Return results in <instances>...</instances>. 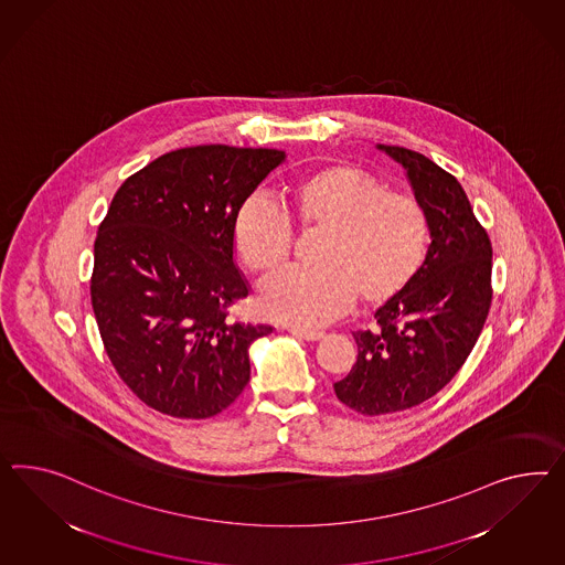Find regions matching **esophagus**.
I'll use <instances>...</instances> for the list:
<instances>
[{"label":"esophagus","instance_id":"obj_1","mask_svg":"<svg viewBox=\"0 0 565 565\" xmlns=\"http://www.w3.org/2000/svg\"><path fill=\"white\" fill-rule=\"evenodd\" d=\"M288 331H290L291 335L300 337V339H306V341H319L322 339V331H315V329H300V327H288Z\"/></svg>","mask_w":565,"mask_h":565}]
</instances>
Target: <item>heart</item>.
<instances>
[{
    "instance_id": "heart-1",
    "label": "heart",
    "mask_w": 565,
    "mask_h": 565,
    "mask_svg": "<svg viewBox=\"0 0 565 565\" xmlns=\"http://www.w3.org/2000/svg\"><path fill=\"white\" fill-rule=\"evenodd\" d=\"M291 210L302 230L322 238L317 269H290L263 286L260 302L277 319L319 327L341 317L355 296L364 305L384 302L412 281L426 255L424 205L355 168H322L296 189ZM232 243L250 274L271 275L290 259L294 230L257 191L234 215Z\"/></svg>"
}]
</instances>
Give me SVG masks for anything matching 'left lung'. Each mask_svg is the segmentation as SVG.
Wrapping results in <instances>:
<instances>
[{
    "instance_id": "1",
    "label": "left lung",
    "mask_w": 565,
    "mask_h": 565,
    "mask_svg": "<svg viewBox=\"0 0 565 565\" xmlns=\"http://www.w3.org/2000/svg\"><path fill=\"white\" fill-rule=\"evenodd\" d=\"M407 170L431 243L412 281L358 331V360L335 395L362 415L403 412L434 397L475 348L491 306V243L457 179L424 153L379 146Z\"/></svg>"
}]
</instances>
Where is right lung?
I'll use <instances>...</instances> for the list:
<instances>
[{
    "label": "right lung",
    "mask_w": 565,
    "mask_h": 565,
    "mask_svg": "<svg viewBox=\"0 0 565 565\" xmlns=\"http://www.w3.org/2000/svg\"><path fill=\"white\" fill-rule=\"evenodd\" d=\"M284 158L181 148L131 174L110 201L94 241L92 308L119 379L156 412L214 417L248 384V348L274 329L230 315L248 296L232 222Z\"/></svg>",
    "instance_id": "obj_1"
}]
</instances>
